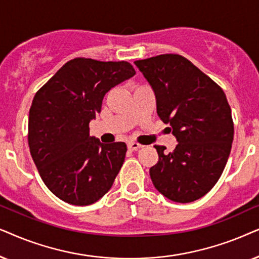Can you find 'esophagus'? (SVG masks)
Masks as SVG:
<instances>
[{"label": "esophagus", "instance_id": "1", "mask_svg": "<svg viewBox=\"0 0 259 259\" xmlns=\"http://www.w3.org/2000/svg\"><path fill=\"white\" fill-rule=\"evenodd\" d=\"M127 148H129V150L136 151V150H139L140 148H142V146H141V144H139L137 142H129V143H127Z\"/></svg>", "mask_w": 259, "mask_h": 259}]
</instances>
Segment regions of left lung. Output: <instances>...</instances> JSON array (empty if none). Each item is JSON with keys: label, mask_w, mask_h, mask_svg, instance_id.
Returning a JSON list of instances; mask_svg holds the SVG:
<instances>
[{"label": "left lung", "mask_w": 259, "mask_h": 259, "mask_svg": "<svg viewBox=\"0 0 259 259\" xmlns=\"http://www.w3.org/2000/svg\"><path fill=\"white\" fill-rule=\"evenodd\" d=\"M153 89L157 115L178 141L171 153L155 146L149 174L155 188L175 202H192L211 191L225 168L233 120L220 86L179 54L135 61Z\"/></svg>", "instance_id": "left-lung-1"}]
</instances>
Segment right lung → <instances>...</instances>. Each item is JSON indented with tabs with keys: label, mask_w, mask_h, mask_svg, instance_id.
Listing matches in <instances>:
<instances>
[{
	"label": "right lung",
	"mask_w": 259,
	"mask_h": 259,
	"mask_svg": "<svg viewBox=\"0 0 259 259\" xmlns=\"http://www.w3.org/2000/svg\"><path fill=\"white\" fill-rule=\"evenodd\" d=\"M126 61L75 58L34 96L28 118L30 155L47 188L75 206L98 201L115 181L126 144L90 136L106 92L135 75Z\"/></svg>",
	"instance_id": "1"
}]
</instances>
